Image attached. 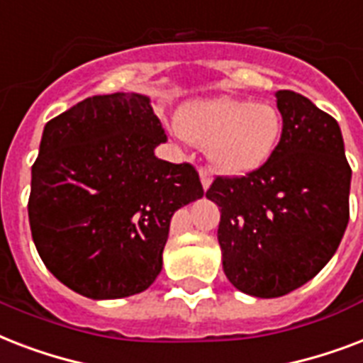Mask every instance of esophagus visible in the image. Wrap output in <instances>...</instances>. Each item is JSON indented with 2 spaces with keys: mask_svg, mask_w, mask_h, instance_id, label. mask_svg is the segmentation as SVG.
Instances as JSON below:
<instances>
[{
  "mask_svg": "<svg viewBox=\"0 0 363 363\" xmlns=\"http://www.w3.org/2000/svg\"><path fill=\"white\" fill-rule=\"evenodd\" d=\"M199 179H201V184H203V188H205V190H207V188H209V184H211V173H209V169H205V167H201V169H199Z\"/></svg>",
  "mask_w": 363,
  "mask_h": 363,
  "instance_id": "obj_1",
  "label": "esophagus"
}]
</instances>
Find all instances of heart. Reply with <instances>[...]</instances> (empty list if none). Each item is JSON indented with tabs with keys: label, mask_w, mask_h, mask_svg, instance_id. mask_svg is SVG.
<instances>
[{
	"label": "heart",
	"mask_w": 363,
	"mask_h": 363,
	"mask_svg": "<svg viewBox=\"0 0 363 363\" xmlns=\"http://www.w3.org/2000/svg\"><path fill=\"white\" fill-rule=\"evenodd\" d=\"M179 133L207 150L213 169L242 175L267 162L281 139V116L267 104L235 98L201 101L182 111Z\"/></svg>",
	"instance_id": "obj_1"
}]
</instances>
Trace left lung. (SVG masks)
<instances>
[{
    "instance_id": "left-lung-1",
    "label": "left lung",
    "mask_w": 363,
    "mask_h": 363,
    "mask_svg": "<svg viewBox=\"0 0 363 363\" xmlns=\"http://www.w3.org/2000/svg\"><path fill=\"white\" fill-rule=\"evenodd\" d=\"M282 133L265 164L216 175L218 242L228 281L256 298H281L330 262L349 224L350 169L337 121L301 94L279 90Z\"/></svg>"
}]
</instances>
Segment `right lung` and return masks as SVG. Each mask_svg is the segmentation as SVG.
Returning a JSON list of instances; mask_svg holds the SVG:
<instances>
[{"label":"right lung","instance_id":"right-lung-1","mask_svg":"<svg viewBox=\"0 0 363 363\" xmlns=\"http://www.w3.org/2000/svg\"><path fill=\"white\" fill-rule=\"evenodd\" d=\"M167 141L148 98H86L48 121L31 167V238L43 264L92 299L147 290L171 216L203 196L192 164L154 156Z\"/></svg>","mask_w":363,"mask_h":363}]
</instances>
